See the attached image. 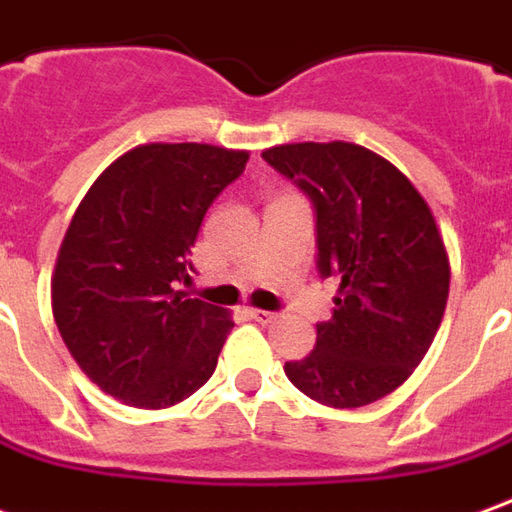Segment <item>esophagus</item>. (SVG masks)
Masks as SVG:
<instances>
[{"label":"esophagus","instance_id":"esophagus-1","mask_svg":"<svg viewBox=\"0 0 512 512\" xmlns=\"http://www.w3.org/2000/svg\"><path fill=\"white\" fill-rule=\"evenodd\" d=\"M249 316L260 321V324H274V321H280V313H271V310H249Z\"/></svg>","mask_w":512,"mask_h":512}]
</instances>
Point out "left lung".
I'll use <instances>...</instances> for the list:
<instances>
[{"instance_id":"obj_1","label":"left lung","mask_w":512,"mask_h":512,"mask_svg":"<svg viewBox=\"0 0 512 512\" xmlns=\"http://www.w3.org/2000/svg\"><path fill=\"white\" fill-rule=\"evenodd\" d=\"M316 207L318 271L338 277L316 349L285 363L299 391L330 407H363L396 391L424 360L449 299V255L430 205L366 146L282 144L263 152Z\"/></svg>"}]
</instances>
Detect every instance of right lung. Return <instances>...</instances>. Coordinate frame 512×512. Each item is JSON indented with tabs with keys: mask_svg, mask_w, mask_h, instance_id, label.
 Instances as JSON below:
<instances>
[{
	"mask_svg": "<svg viewBox=\"0 0 512 512\" xmlns=\"http://www.w3.org/2000/svg\"><path fill=\"white\" fill-rule=\"evenodd\" d=\"M249 152L144 144L113 160L57 252L52 313L77 366L124 405L160 410L216 371L232 318L177 291L213 199Z\"/></svg>",
	"mask_w": 512,
	"mask_h": 512,
	"instance_id": "obj_1",
	"label": "right lung"
}]
</instances>
